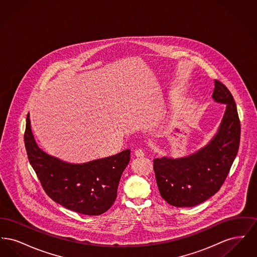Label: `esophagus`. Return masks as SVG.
<instances>
[{"label": "esophagus", "mask_w": 257, "mask_h": 257, "mask_svg": "<svg viewBox=\"0 0 257 257\" xmlns=\"http://www.w3.org/2000/svg\"><path fill=\"white\" fill-rule=\"evenodd\" d=\"M135 155L137 157H144L145 156V151L142 148H138L135 150Z\"/></svg>", "instance_id": "34e87169"}]
</instances>
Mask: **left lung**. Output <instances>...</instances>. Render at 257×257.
<instances>
[{
	"label": "left lung",
	"mask_w": 257,
	"mask_h": 257,
	"mask_svg": "<svg viewBox=\"0 0 257 257\" xmlns=\"http://www.w3.org/2000/svg\"><path fill=\"white\" fill-rule=\"evenodd\" d=\"M212 97L226 108L219 130L209 144L187 157H163L153 162L161 196L172 206L193 207L214 196L237 155L241 125L232 94L215 80Z\"/></svg>",
	"instance_id": "left-lung-1"
}]
</instances>
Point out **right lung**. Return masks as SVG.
<instances>
[{
  "instance_id": "add662e5",
  "label": "right lung",
  "mask_w": 257,
  "mask_h": 257,
  "mask_svg": "<svg viewBox=\"0 0 257 257\" xmlns=\"http://www.w3.org/2000/svg\"><path fill=\"white\" fill-rule=\"evenodd\" d=\"M24 142L28 159L45 193L63 207L87 216H98L115 201L130 149L85 164H69L52 157L37 147L27 115Z\"/></svg>"
}]
</instances>
